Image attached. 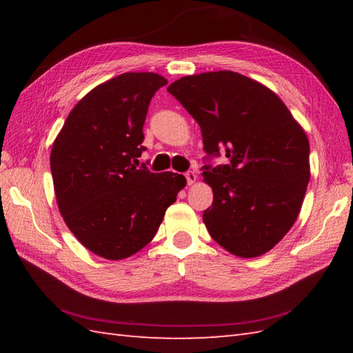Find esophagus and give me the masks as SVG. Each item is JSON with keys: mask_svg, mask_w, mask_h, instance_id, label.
Returning a JSON list of instances; mask_svg holds the SVG:
<instances>
[{"mask_svg": "<svg viewBox=\"0 0 353 353\" xmlns=\"http://www.w3.org/2000/svg\"><path fill=\"white\" fill-rule=\"evenodd\" d=\"M185 177H186V182H188V185H194V183H196V181H197V174L194 171L186 172Z\"/></svg>", "mask_w": 353, "mask_h": 353, "instance_id": "obj_1", "label": "esophagus"}]
</instances>
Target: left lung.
Returning a JSON list of instances; mask_svg holds the SVG:
<instances>
[{
    "mask_svg": "<svg viewBox=\"0 0 353 353\" xmlns=\"http://www.w3.org/2000/svg\"><path fill=\"white\" fill-rule=\"evenodd\" d=\"M167 91L199 123L208 154L228 165L203 167L214 191L203 212L209 235L239 258L272 250L296 223L310 182V141L272 89L234 71L186 76Z\"/></svg>",
    "mask_w": 353,
    "mask_h": 353,
    "instance_id": "obj_1",
    "label": "left lung"
}]
</instances>
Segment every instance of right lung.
Here are the masks:
<instances>
[{"label": "right lung", "mask_w": 353, "mask_h": 353, "mask_svg": "<svg viewBox=\"0 0 353 353\" xmlns=\"http://www.w3.org/2000/svg\"><path fill=\"white\" fill-rule=\"evenodd\" d=\"M167 83L154 72L104 81L74 106L52 142L59 211L74 236L104 259L129 258L152 241L186 185L177 172L138 168L148 104Z\"/></svg>", "instance_id": "1"}]
</instances>
